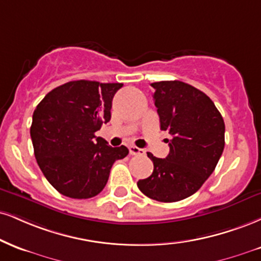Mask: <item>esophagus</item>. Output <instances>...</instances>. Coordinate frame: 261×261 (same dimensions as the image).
I'll return each instance as SVG.
<instances>
[{
    "label": "esophagus",
    "instance_id": "34e87169",
    "mask_svg": "<svg viewBox=\"0 0 261 261\" xmlns=\"http://www.w3.org/2000/svg\"><path fill=\"white\" fill-rule=\"evenodd\" d=\"M128 150H130V154L133 155H143L144 154V149L139 148L136 146H128Z\"/></svg>",
    "mask_w": 261,
    "mask_h": 261
}]
</instances>
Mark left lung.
Listing matches in <instances>:
<instances>
[{"label":"left lung","mask_w":261,"mask_h":261,"mask_svg":"<svg viewBox=\"0 0 261 261\" xmlns=\"http://www.w3.org/2000/svg\"><path fill=\"white\" fill-rule=\"evenodd\" d=\"M150 86L161 128L172 139L165 159L147 153L154 169L137 186L158 202H177L196 193L214 171L225 147V122L214 102L191 85L174 80Z\"/></svg>","instance_id":"left-lung-1"}]
</instances>
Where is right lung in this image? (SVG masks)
Here are the masks:
<instances>
[{"label":"right lung","instance_id":"obj_1","mask_svg":"<svg viewBox=\"0 0 261 261\" xmlns=\"http://www.w3.org/2000/svg\"><path fill=\"white\" fill-rule=\"evenodd\" d=\"M122 84L69 81L48 92L33 114L34 153L47 181L63 196L92 198L108 181L112 165L125 158V146L97 137L111 120L112 100Z\"/></svg>","mask_w":261,"mask_h":261}]
</instances>
